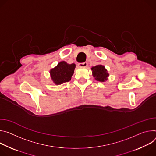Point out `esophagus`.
Here are the masks:
<instances>
[{"label": "esophagus", "mask_w": 156, "mask_h": 156, "mask_svg": "<svg viewBox=\"0 0 156 156\" xmlns=\"http://www.w3.org/2000/svg\"><path fill=\"white\" fill-rule=\"evenodd\" d=\"M78 66L79 67H87L88 63H87V62H82V63H79Z\"/></svg>", "instance_id": "34e87169"}]
</instances>
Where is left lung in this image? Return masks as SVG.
Segmentation results:
<instances>
[{
	"label": "left lung",
	"mask_w": 156,
	"mask_h": 156,
	"mask_svg": "<svg viewBox=\"0 0 156 156\" xmlns=\"http://www.w3.org/2000/svg\"><path fill=\"white\" fill-rule=\"evenodd\" d=\"M92 75L95 79L100 82H104L107 80L109 74L105 67L102 65H97L92 69Z\"/></svg>",
	"instance_id": "8db88e82"
}]
</instances>
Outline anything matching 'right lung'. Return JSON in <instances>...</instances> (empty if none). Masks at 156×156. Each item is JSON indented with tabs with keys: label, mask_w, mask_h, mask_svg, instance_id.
Here are the masks:
<instances>
[{
	"label": "right lung",
	"mask_w": 156,
	"mask_h": 156,
	"mask_svg": "<svg viewBox=\"0 0 156 156\" xmlns=\"http://www.w3.org/2000/svg\"><path fill=\"white\" fill-rule=\"evenodd\" d=\"M75 67V64H69L65 61H61L50 71L51 79L57 85L70 81Z\"/></svg>",
	"instance_id": "add662e5"
}]
</instances>
